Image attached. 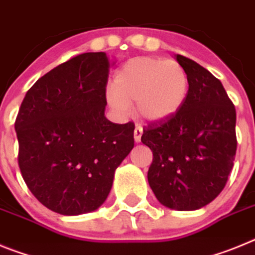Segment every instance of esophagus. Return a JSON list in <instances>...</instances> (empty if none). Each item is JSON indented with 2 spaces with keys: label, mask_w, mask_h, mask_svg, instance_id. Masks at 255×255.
<instances>
[{
  "label": "esophagus",
  "mask_w": 255,
  "mask_h": 255,
  "mask_svg": "<svg viewBox=\"0 0 255 255\" xmlns=\"http://www.w3.org/2000/svg\"><path fill=\"white\" fill-rule=\"evenodd\" d=\"M141 134H143V129H141V126L136 125V128H135V130H134V140H135V143H139V141H140Z\"/></svg>",
  "instance_id": "34e87169"
}]
</instances>
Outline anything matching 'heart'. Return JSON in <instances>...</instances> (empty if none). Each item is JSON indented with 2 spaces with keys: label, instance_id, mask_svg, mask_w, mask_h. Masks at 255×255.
Instances as JSON below:
<instances>
[{
  "label": "heart",
  "instance_id": "1",
  "mask_svg": "<svg viewBox=\"0 0 255 255\" xmlns=\"http://www.w3.org/2000/svg\"><path fill=\"white\" fill-rule=\"evenodd\" d=\"M189 94V76L173 60L136 57L128 61L116 74L107 100L115 111L129 112L136 103L143 119L162 121L181 110Z\"/></svg>",
  "mask_w": 255,
  "mask_h": 255
}]
</instances>
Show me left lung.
Wrapping results in <instances>:
<instances>
[{"instance_id":"obj_1","label":"left lung","mask_w":255,"mask_h":255,"mask_svg":"<svg viewBox=\"0 0 255 255\" xmlns=\"http://www.w3.org/2000/svg\"><path fill=\"white\" fill-rule=\"evenodd\" d=\"M176 60L189 94L176 115L152 121L141 143L153 152L148 182L159 203L177 211L207 206L226 185L236 154V111L222 83L195 61Z\"/></svg>"}]
</instances>
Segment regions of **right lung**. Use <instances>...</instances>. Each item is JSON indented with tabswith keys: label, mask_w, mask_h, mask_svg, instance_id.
<instances>
[{
	"label": "right lung",
	"mask_w": 255,
	"mask_h": 255,
	"mask_svg": "<svg viewBox=\"0 0 255 255\" xmlns=\"http://www.w3.org/2000/svg\"><path fill=\"white\" fill-rule=\"evenodd\" d=\"M108 73L105 52L82 53L38 79L20 106V172L31 194L60 215L102 206L134 147V123L105 116Z\"/></svg>",
	"instance_id": "add662e5"
}]
</instances>
